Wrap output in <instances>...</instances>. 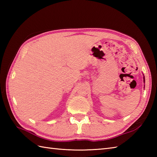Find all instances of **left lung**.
<instances>
[{"label":"left lung","instance_id":"1","mask_svg":"<svg viewBox=\"0 0 157 157\" xmlns=\"http://www.w3.org/2000/svg\"><path fill=\"white\" fill-rule=\"evenodd\" d=\"M144 82H145V80H144Z\"/></svg>","mask_w":157,"mask_h":157}]
</instances>
